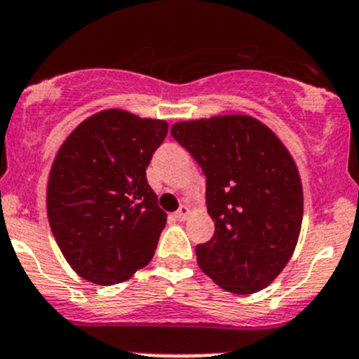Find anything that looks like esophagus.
Wrapping results in <instances>:
<instances>
[{
	"label": "esophagus",
	"mask_w": 359,
	"mask_h": 359,
	"mask_svg": "<svg viewBox=\"0 0 359 359\" xmlns=\"http://www.w3.org/2000/svg\"><path fill=\"white\" fill-rule=\"evenodd\" d=\"M190 212H191L190 211V205L183 204V205H180V209L175 212V216L180 219V222H184V219H187L188 216H190Z\"/></svg>",
	"instance_id": "obj_1"
}]
</instances>
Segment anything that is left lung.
Returning a JSON list of instances; mask_svg holds the SVG:
<instances>
[{"instance_id":"obj_1","label":"left lung","mask_w":359,"mask_h":359,"mask_svg":"<svg viewBox=\"0 0 359 359\" xmlns=\"http://www.w3.org/2000/svg\"><path fill=\"white\" fill-rule=\"evenodd\" d=\"M171 134L205 175L215 236L197 264L219 288L251 295L283 272L299 243L304 191L288 148L250 115L184 120Z\"/></svg>"}]
</instances>
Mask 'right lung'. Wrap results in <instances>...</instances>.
Segmentation results:
<instances>
[{"instance_id":"1","label":"right lung","mask_w":359,"mask_h":359,"mask_svg":"<svg viewBox=\"0 0 359 359\" xmlns=\"http://www.w3.org/2000/svg\"><path fill=\"white\" fill-rule=\"evenodd\" d=\"M169 123L109 108L78 123L52 162L47 215L69 267L111 286L154 258L168 215L147 180Z\"/></svg>"}]
</instances>
